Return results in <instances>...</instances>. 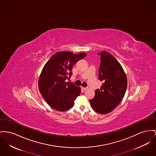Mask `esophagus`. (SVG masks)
Segmentation results:
<instances>
[{"label":"esophagus","mask_w":156,"mask_h":156,"mask_svg":"<svg viewBox=\"0 0 156 156\" xmlns=\"http://www.w3.org/2000/svg\"><path fill=\"white\" fill-rule=\"evenodd\" d=\"M82 89H83V90H86L87 89V87H82Z\"/></svg>","instance_id":"1"}]
</instances>
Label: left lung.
<instances>
[{
  "label": "left lung",
  "instance_id": "1",
  "mask_svg": "<svg viewBox=\"0 0 156 156\" xmlns=\"http://www.w3.org/2000/svg\"><path fill=\"white\" fill-rule=\"evenodd\" d=\"M98 54L101 55L99 79L104 83L89 102L96 112L106 114L112 112L124 97L127 78L122 66L112 54L106 51Z\"/></svg>",
  "mask_w": 156,
  "mask_h": 156
}]
</instances>
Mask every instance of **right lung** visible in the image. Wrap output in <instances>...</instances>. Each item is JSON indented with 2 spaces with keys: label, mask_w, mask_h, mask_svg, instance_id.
Returning a JSON list of instances; mask_svg holds the SVG:
<instances>
[{
  "label": "right lung",
  "mask_w": 156,
  "mask_h": 156,
  "mask_svg": "<svg viewBox=\"0 0 156 156\" xmlns=\"http://www.w3.org/2000/svg\"><path fill=\"white\" fill-rule=\"evenodd\" d=\"M86 55L84 52L74 54L71 51L54 54L44 65L38 79V89L42 97L55 110L64 112L70 109L81 93V89L66 82L72 74L73 66Z\"/></svg>",
  "instance_id": "add662e5"
}]
</instances>
